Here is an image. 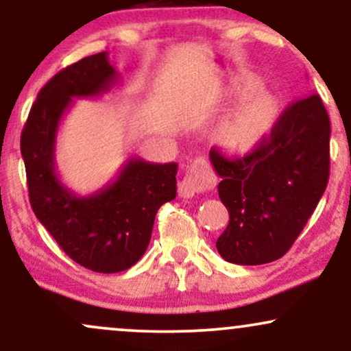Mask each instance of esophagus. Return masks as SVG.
Instances as JSON below:
<instances>
[{
  "label": "esophagus",
  "mask_w": 351,
  "mask_h": 351,
  "mask_svg": "<svg viewBox=\"0 0 351 351\" xmlns=\"http://www.w3.org/2000/svg\"><path fill=\"white\" fill-rule=\"evenodd\" d=\"M215 184L216 175L213 171L211 165L208 163V160L196 158L195 163L189 167L186 175L183 176V180L178 183V193L181 198L188 199L196 196L201 191L215 188Z\"/></svg>",
  "instance_id": "1"
}]
</instances>
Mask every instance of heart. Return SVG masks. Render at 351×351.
I'll list each match as a JSON object with an SVG mask.
<instances>
[{
	"mask_svg": "<svg viewBox=\"0 0 351 351\" xmlns=\"http://www.w3.org/2000/svg\"><path fill=\"white\" fill-rule=\"evenodd\" d=\"M276 114L277 104L272 95L259 94L223 122L217 136L229 150H247L267 130Z\"/></svg>",
	"mask_w": 351,
	"mask_h": 351,
	"instance_id": "1",
	"label": "heart"
}]
</instances>
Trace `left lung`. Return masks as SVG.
<instances>
[{
  "instance_id": "8db88e82",
  "label": "left lung",
  "mask_w": 351,
  "mask_h": 351,
  "mask_svg": "<svg viewBox=\"0 0 351 351\" xmlns=\"http://www.w3.org/2000/svg\"><path fill=\"white\" fill-rule=\"evenodd\" d=\"M217 193L229 224L216 247L224 261L259 265L280 259L315 211L328 183L330 119L317 94L285 108L259 147L229 160L213 148Z\"/></svg>"
}]
</instances>
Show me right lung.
<instances>
[{
	"instance_id": "1",
	"label": "right lung",
	"mask_w": 351,
	"mask_h": 351,
	"mask_svg": "<svg viewBox=\"0 0 351 351\" xmlns=\"http://www.w3.org/2000/svg\"><path fill=\"white\" fill-rule=\"evenodd\" d=\"M108 52L66 67L39 90L21 134L29 201L36 217L72 261L100 274L130 269L147 251L156 211L176 196L178 163L132 156L107 186L80 196L56 170V140L74 99L100 97L119 84Z\"/></svg>"
}]
</instances>
